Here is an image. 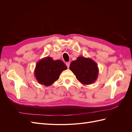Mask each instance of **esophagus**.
<instances>
[{
  "instance_id": "obj_1",
  "label": "esophagus",
  "mask_w": 132,
  "mask_h": 132,
  "mask_svg": "<svg viewBox=\"0 0 132 132\" xmlns=\"http://www.w3.org/2000/svg\"><path fill=\"white\" fill-rule=\"evenodd\" d=\"M70 62H67V63H66V65H67V68H69V66H70Z\"/></svg>"
}]
</instances>
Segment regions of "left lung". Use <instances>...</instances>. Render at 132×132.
I'll list each match as a JSON object with an SVG mask.
<instances>
[{"instance_id":"left-lung-1","label":"left lung","mask_w":132,"mask_h":132,"mask_svg":"<svg viewBox=\"0 0 132 132\" xmlns=\"http://www.w3.org/2000/svg\"><path fill=\"white\" fill-rule=\"evenodd\" d=\"M69 69L78 80L84 85H90L97 79L98 68L97 64L90 58L78 57L71 63Z\"/></svg>"}]
</instances>
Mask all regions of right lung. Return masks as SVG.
<instances>
[{"mask_svg": "<svg viewBox=\"0 0 132 132\" xmlns=\"http://www.w3.org/2000/svg\"><path fill=\"white\" fill-rule=\"evenodd\" d=\"M67 69L61 60H54L50 57L43 58L37 63L35 76L39 84L48 86L57 81L62 71Z\"/></svg>", "mask_w": 132, "mask_h": 132, "instance_id": "right-lung-1", "label": "right lung"}]
</instances>
